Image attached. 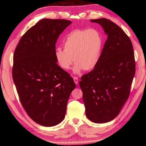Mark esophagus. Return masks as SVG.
Listing matches in <instances>:
<instances>
[{
	"instance_id": "esophagus-1",
	"label": "esophagus",
	"mask_w": 146,
	"mask_h": 146,
	"mask_svg": "<svg viewBox=\"0 0 146 146\" xmlns=\"http://www.w3.org/2000/svg\"><path fill=\"white\" fill-rule=\"evenodd\" d=\"M73 80H74V82H75V83L76 85H77L78 84V77H76V76H75V77H73Z\"/></svg>"
}]
</instances>
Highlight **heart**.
I'll list each match as a JSON object with an SVG mask.
<instances>
[{
	"label": "heart",
	"instance_id": "b5f03b06",
	"mask_svg": "<svg viewBox=\"0 0 146 146\" xmlns=\"http://www.w3.org/2000/svg\"><path fill=\"white\" fill-rule=\"evenodd\" d=\"M64 50L57 48L55 59L63 70H70L76 63L73 73L82 70L91 71L98 64L103 48V38L98 31L94 29H75L71 31L63 42Z\"/></svg>",
	"mask_w": 146,
	"mask_h": 146
}]
</instances>
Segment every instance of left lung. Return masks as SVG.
Instances as JSON below:
<instances>
[{"label": "left lung", "mask_w": 146, "mask_h": 146, "mask_svg": "<svg viewBox=\"0 0 146 146\" xmlns=\"http://www.w3.org/2000/svg\"><path fill=\"white\" fill-rule=\"evenodd\" d=\"M102 26L107 39L98 64L79 82L87 117L95 123L113 120L128 100L135 73L133 48L123 29L106 18L91 20Z\"/></svg>", "instance_id": "8db88e82"}]
</instances>
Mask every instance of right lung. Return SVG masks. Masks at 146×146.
<instances>
[{
	"mask_svg": "<svg viewBox=\"0 0 146 146\" xmlns=\"http://www.w3.org/2000/svg\"><path fill=\"white\" fill-rule=\"evenodd\" d=\"M71 23L42 19L23 34L15 50L13 78L20 100L29 117L41 126H54L63 121L76 87L54 55L58 38Z\"/></svg>",
	"mask_w": 146,
	"mask_h": 146,
	"instance_id": "right-lung-1",
	"label": "right lung"
}]
</instances>
